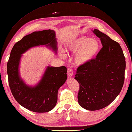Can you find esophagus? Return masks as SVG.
I'll return each mask as SVG.
<instances>
[{"label": "esophagus", "mask_w": 132, "mask_h": 132, "mask_svg": "<svg viewBox=\"0 0 132 132\" xmlns=\"http://www.w3.org/2000/svg\"><path fill=\"white\" fill-rule=\"evenodd\" d=\"M67 75L69 77H71L73 75V71H72V69L71 68V67H68L67 69Z\"/></svg>", "instance_id": "obj_1"}]
</instances>
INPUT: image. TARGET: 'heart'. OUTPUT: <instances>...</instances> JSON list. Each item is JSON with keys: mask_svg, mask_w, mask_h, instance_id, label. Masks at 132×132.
I'll list each match as a JSON object with an SVG mask.
<instances>
[{"mask_svg": "<svg viewBox=\"0 0 132 132\" xmlns=\"http://www.w3.org/2000/svg\"><path fill=\"white\" fill-rule=\"evenodd\" d=\"M67 52L76 53L74 61L77 65H83L92 60L100 50V45L97 39L85 36L70 40L65 45ZM60 56L65 57L62 50L60 51Z\"/></svg>", "mask_w": 132, "mask_h": 132, "instance_id": "1", "label": "heart"}]
</instances>
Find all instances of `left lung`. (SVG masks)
Here are the masks:
<instances>
[{"label": "left lung", "mask_w": 132, "mask_h": 132, "mask_svg": "<svg viewBox=\"0 0 132 132\" xmlns=\"http://www.w3.org/2000/svg\"><path fill=\"white\" fill-rule=\"evenodd\" d=\"M93 31L100 38L103 47L95 59L77 68L75 77L80 84V105L92 111L109 105L119 95L126 70V59L119 44L98 29Z\"/></svg>", "instance_id": "8db88e82"}]
</instances>
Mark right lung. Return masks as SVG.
Here are the masks:
<instances>
[{
  "label": "right lung",
  "mask_w": 132,
  "mask_h": 132,
  "mask_svg": "<svg viewBox=\"0 0 132 132\" xmlns=\"http://www.w3.org/2000/svg\"><path fill=\"white\" fill-rule=\"evenodd\" d=\"M57 40L53 30L34 32L24 36L13 46L7 63L9 85L17 102L28 110L46 113L53 109L57 101L60 87L67 79L65 66H47L41 80L35 86L26 85L20 77L19 66L22 54L33 47L46 45L57 52Z\"/></svg>",
  "instance_id": "add662e5"
}]
</instances>
